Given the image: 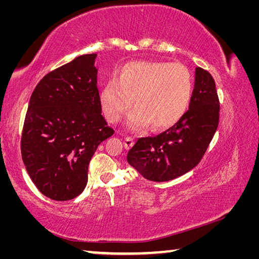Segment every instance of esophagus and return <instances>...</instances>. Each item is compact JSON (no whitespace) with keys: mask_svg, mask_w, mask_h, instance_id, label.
I'll return each mask as SVG.
<instances>
[{"mask_svg":"<svg viewBox=\"0 0 259 259\" xmlns=\"http://www.w3.org/2000/svg\"><path fill=\"white\" fill-rule=\"evenodd\" d=\"M134 144H135V140L133 138H130V137H126L124 139V142H123V145H124L125 150H129V148L133 147Z\"/></svg>","mask_w":259,"mask_h":259,"instance_id":"34e87169","label":"esophagus"}]
</instances>
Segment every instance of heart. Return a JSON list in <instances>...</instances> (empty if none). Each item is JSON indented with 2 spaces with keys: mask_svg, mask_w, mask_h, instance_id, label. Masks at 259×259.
<instances>
[{
  "mask_svg": "<svg viewBox=\"0 0 259 259\" xmlns=\"http://www.w3.org/2000/svg\"><path fill=\"white\" fill-rule=\"evenodd\" d=\"M192 91V75L182 64L131 61L119 69L115 81L100 90L99 102L112 123L119 122L134 103L136 109L128 120L130 128L139 129L150 123L153 129L160 130L182 119Z\"/></svg>",
  "mask_w": 259,
  "mask_h": 259,
  "instance_id": "heart-1",
  "label": "heart"
}]
</instances>
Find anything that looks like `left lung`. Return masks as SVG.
I'll return each mask as SVG.
<instances>
[{"label":"left lung","instance_id":"8db88e82","mask_svg":"<svg viewBox=\"0 0 259 259\" xmlns=\"http://www.w3.org/2000/svg\"><path fill=\"white\" fill-rule=\"evenodd\" d=\"M219 100L210 73L195 68L190 106L171 128L155 137L139 138L126 155L128 163L144 178L168 182L198 165L216 133Z\"/></svg>","mask_w":259,"mask_h":259}]
</instances>
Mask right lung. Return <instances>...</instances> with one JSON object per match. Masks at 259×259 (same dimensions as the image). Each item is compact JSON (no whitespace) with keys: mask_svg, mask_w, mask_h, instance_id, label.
<instances>
[{"mask_svg":"<svg viewBox=\"0 0 259 259\" xmlns=\"http://www.w3.org/2000/svg\"><path fill=\"white\" fill-rule=\"evenodd\" d=\"M96 57L78 56L47 74L30 96L21 157L37 190L52 200L81 194L91 157L114 134L102 115Z\"/></svg>","mask_w":259,"mask_h":259,"instance_id":"add662e5","label":"right lung"}]
</instances>
